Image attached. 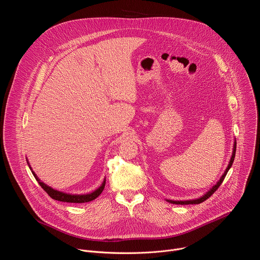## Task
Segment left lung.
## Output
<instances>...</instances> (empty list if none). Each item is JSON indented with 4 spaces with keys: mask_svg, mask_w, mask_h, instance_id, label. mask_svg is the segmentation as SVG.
I'll return each instance as SVG.
<instances>
[{
    "mask_svg": "<svg viewBox=\"0 0 260 260\" xmlns=\"http://www.w3.org/2000/svg\"><path fill=\"white\" fill-rule=\"evenodd\" d=\"M236 149H237V143L235 142V143H234V151H233V154H232V158H231V160H230V164H229V166H228L225 172L223 173V175L221 176V178H220L219 181L214 185V186H213L208 192H206L203 197H201V198H199V199H197V200H190V201H171V200H167V202H169V203H171V204H175V205H197V204H201V203L205 202L206 200H208V199L219 188L221 183L223 182V180H224V178H225V176H226L229 170L232 168L233 162H234V160H235V156H236Z\"/></svg>",
    "mask_w": 260,
    "mask_h": 260,
    "instance_id": "left-lung-1",
    "label": "left lung"
}]
</instances>
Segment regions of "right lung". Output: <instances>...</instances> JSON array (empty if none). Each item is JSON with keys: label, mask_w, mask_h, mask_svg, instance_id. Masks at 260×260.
<instances>
[{"label": "right lung", "mask_w": 260, "mask_h": 260, "mask_svg": "<svg viewBox=\"0 0 260 260\" xmlns=\"http://www.w3.org/2000/svg\"><path fill=\"white\" fill-rule=\"evenodd\" d=\"M26 160H27V159H26ZM27 164H28V161H27ZM28 167H29V165H28ZM29 169H30V171H31V173H32V175H34V177L36 178V180L38 181V183L40 184V186L48 193V196H49L51 199H53V200H55V201H59V202L75 203V204H81V203L91 202V201L95 200V199L103 192V190H104V188H105V185H106V179H104V181H103L101 186H100L98 189H95L94 191L90 192V193H87V194H71V193H66V192H62V191L55 190V189L51 188L50 186H48L47 184L43 183V182L38 178V176H37V175L35 174V172L31 170L30 167H29Z\"/></svg>", "instance_id": "add662e5"}]
</instances>
